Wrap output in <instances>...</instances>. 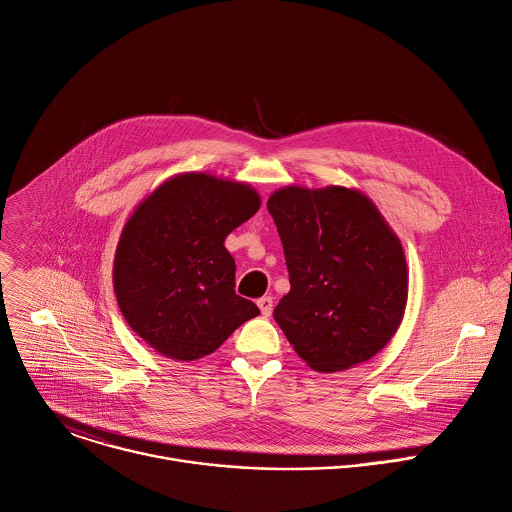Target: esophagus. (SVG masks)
<instances>
[{
	"label": "esophagus",
	"instance_id": "34e87169",
	"mask_svg": "<svg viewBox=\"0 0 512 512\" xmlns=\"http://www.w3.org/2000/svg\"><path fill=\"white\" fill-rule=\"evenodd\" d=\"M258 306H260L262 317H270V315H272V309H274L272 296H262V298H258Z\"/></svg>",
	"mask_w": 512,
	"mask_h": 512
}]
</instances>
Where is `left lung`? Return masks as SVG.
<instances>
[{"instance_id":"obj_1","label":"left lung","mask_w":512,"mask_h":512,"mask_svg":"<svg viewBox=\"0 0 512 512\" xmlns=\"http://www.w3.org/2000/svg\"><path fill=\"white\" fill-rule=\"evenodd\" d=\"M266 208L282 240L290 290L274 321L313 371L351 369L397 333L407 304L403 246L355 187L276 189Z\"/></svg>"}]
</instances>
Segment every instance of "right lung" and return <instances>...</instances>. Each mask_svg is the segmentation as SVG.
I'll return each mask as SVG.
<instances>
[{
  "mask_svg": "<svg viewBox=\"0 0 512 512\" xmlns=\"http://www.w3.org/2000/svg\"><path fill=\"white\" fill-rule=\"evenodd\" d=\"M258 191L206 171L165 179L123 226L113 286L127 325L151 349L195 361L260 315L236 294L226 236L260 210Z\"/></svg>",
  "mask_w": 512,
  "mask_h": 512,
  "instance_id": "obj_1",
  "label": "right lung"
}]
</instances>
